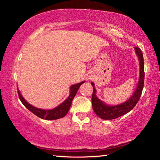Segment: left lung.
Segmentation results:
<instances>
[{"instance_id":"obj_1","label":"left lung","mask_w":160,"mask_h":160,"mask_svg":"<svg viewBox=\"0 0 160 160\" xmlns=\"http://www.w3.org/2000/svg\"><path fill=\"white\" fill-rule=\"evenodd\" d=\"M135 53L139 59L140 63V78L138 80L137 88L135 92L126 102L122 104L116 105V106H109L102 102L96 96V90L94 88L93 82H91L93 87V93L92 96V104L94 113L99 118L105 120H112L120 116L126 114L135 107V105L139 101L140 97L141 96L143 86H144L145 79V70H144V60H143V54L141 50L138 47L135 48Z\"/></svg>"}]
</instances>
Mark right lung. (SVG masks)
Masks as SVG:
<instances>
[{
  "label": "right lung",
  "instance_id": "1",
  "mask_svg": "<svg viewBox=\"0 0 160 160\" xmlns=\"http://www.w3.org/2000/svg\"><path fill=\"white\" fill-rule=\"evenodd\" d=\"M84 82H85V81L81 82L80 83H78L76 85H72L70 87V92L69 97H68V98L65 100L63 103H61L59 106L54 108L53 109H49V110L38 109V108L33 107L32 105L29 104L28 102H26V100L23 98L22 96L21 95V94L20 92V91L18 90V92L19 98H20V101L24 104V106H25L27 109L30 111L31 112L33 113L34 114H35L36 116H37L38 117L41 118L46 119V120H55V119L63 118L67 114V113L68 112L70 106H71L72 99H73L74 97L75 96V94H76L78 89L80 88V86Z\"/></svg>",
  "mask_w": 160,
  "mask_h": 160
}]
</instances>
